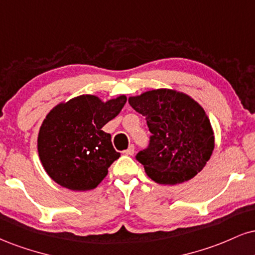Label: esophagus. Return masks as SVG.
<instances>
[{"label":"esophagus","mask_w":255,"mask_h":255,"mask_svg":"<svg viewBox=\"0 0 255 255\" xmlns=\"http://www.w3.org/2000/svg\"><path fill=\"white\" fill-rule=\"evenodd\" d=\"M125 154L126 155H133L134 154V146L130 145L129 147H128V148L125 151Z\"/></svg>","instance_id":"obj_1"}]
</instances>
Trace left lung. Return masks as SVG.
<instances>
[{
  "instance_id": "8db88e82",
  "label": "left lung",
  "mask_w": 255,
  "mask_h": 255,
  "mask_svg": "<svg viewBox=\"0 0 255 255\" xmlns=\"http://www.w3.org/2000/svg\"><path fill=\"white\" fill-rule=\"evenodd\" d=\"M128 102L152 133L148 148L136 155L147 176L162 185H176L203 170L215 148V135L201 104L173 89L145 91Z\"/></svg>"
}]
</instances>
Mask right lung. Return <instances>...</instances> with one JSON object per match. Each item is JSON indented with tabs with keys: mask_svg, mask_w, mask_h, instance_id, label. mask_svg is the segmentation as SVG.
<instances>
[{
	"mask_svg": "<svg viewBox=\"0 0 255 255\" xmlns=\"http://www.w3.org/2000/svg\"><path fill=\"white\" fill-rule=\"evenodd\" d=\"M126 102V95L106 102L95 95H79L50 110L40 126L38 153L52 180L72 191L93 190L102 182L120 157L102 127Z\"/></svg>",
	"mask_w": 255,
	"mask_h": 255,
	"instance_id": "1",
	"label": "right lung"
}]
</instances>
